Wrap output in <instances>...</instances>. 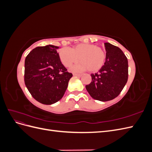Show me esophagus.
<instances>
[{
  "mask_svg": "<svg viewBox=\"0 0 152 152\" xmlns=\"http://www.w3.org/2000/svg\"><path fill=\"white\" fill-rule=\"evenodd\" d=\"M73 76H77V77H81L82 75L81 74H77V73H73Z\"/></svg>",
  "mask_w": 152,
  "mask_h": 152,
  "instance_id": "obj_1",
  "label": "esophagus"
}]
</instances>
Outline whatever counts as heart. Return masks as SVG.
Listing matches in <instances>:
<instances>
[{
    "label": "heart",
    "mask_w": 152,
    "mask_h": 152,
    "mask_svg": "<svg viewBox=\"0 0 152 152\" xmlns=\"http://www.w3.org/2000/svg\"><path fill=\"white\" fill-rule=\"evenodd\" d=\"M60 61L65 67H69L79 61H81L72 67L73 72H84L89 70L96 72L102 68L105 62L106 53L97 45L92 44H80L72 48L59 50Z\"/></svg>",
    "instance_id": "1"
}]
</instances>
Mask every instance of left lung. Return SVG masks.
<instances>
[{
  "label": "left lung",
  "instance_id": "left-lung-1",
  "mask_svg": "<svg viewBox=\"0 0 152 152\" xmlns=\"http://www.w3.org/2000/svg\"><path fill=\"white\" fill-rule=\"evenodd\" d=\"M106 60L98 73H92V81L86 88L92 98L101 102L113 99L119 95L128 79V61L122 50L104 43Z\"/></svg>",
  "mask_w": 152,
  "mask_h": 152
}]
</instances>
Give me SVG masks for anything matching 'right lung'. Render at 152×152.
Returning a JSON list of instances; mask_svg holds the SVG:
<instances>
[{"mask_svg":"<svg viewBox=\"0 0 152 152\" xmlns=\"http://www.w3.org/2000/svg\"><path fill=\"white\" fill-rule=\"evenodd\" d=\"M53 45L37 47L27 55L25 61V84L37 102L52 104L65 94L72 77L59 59Z\"/></svg>","mask_w":152,"mask_h":152,"instance_id":"obj_1","label":"right lung"}]
</instances>
